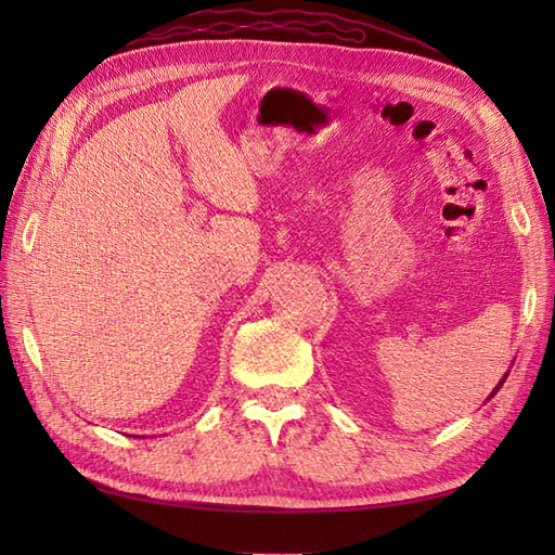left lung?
<instances>
[{
	"instance_id": "8db88e82",
	"label": "left lung",
	"mask_w": 555,
	"mask_h": 555,
	"mask_svg": "<svg viewBox=\"0 0 555 555\" xmlns=\"http://www.w3.org/2000/svg\"><path fill=\"white\" fill-rule=\"evenodd\" d=\"M505 376H508V374H505ZM505 376H503V379H501V382H499V386H496V391H499V388H501V386H503V382H505ZM496 391H493V393H491V396H489V398H487V400H491V398H493V396H496Z\"/></svg>"
}]
</instances>
